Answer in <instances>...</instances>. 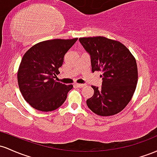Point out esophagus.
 <instances>
[{
    "label": "esophagus",
    "instance_id": "34e87169",
    "mask_svg": "<svg viewBox=\"0 0 157 157\" xmlns=\"http://www.w3.org/2000/svg\"><path fill=\"white\" fill-rule=\"evenodd\" d=\"M75 87H78V88H82V87H84V86H85V84H75Z\"/></svg>",
    "mask_w": 157,
    "mask_h": 157
}]
</instances>
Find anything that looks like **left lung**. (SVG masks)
<instances>
[{"instance_id":"8db88e82","label":"left lung","mask_w":157,"mask_h":157,"mask_svg":"<svg viewBox=\"0 0 157 157\" xmlns=\"http://www.w3.org/2000/svg\"><path fill=\"white\" fill-rule=\"evenodd\" d=\"M90 55L92 71H101V88L92 86L94 94L87 100L88 107L101 117L121 112L131 101L138 81L134 56L123 44L102 36L80 38Z\"/></svg>"}]
</instances>
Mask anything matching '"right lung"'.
<instances>
[{
  "label": "right lung",
  "mask_w": 157,
  "mask_h": 157,
  "mask_svg": "<svg viewBox=\"0 0 157 157\" xmlns=\"http://www.w3.org/2000/svg\"><path fill=\"white\" fill-rule=\"evenodd\" d=\"M77 40H44L33 46L23 56L17 82L23 97L33 108L52 111L65 101L73 86L60 83L53 78L60 73L64 55Z\"/></svg>",
  "instance_id": "right-lung-1"
}]
</instances>
